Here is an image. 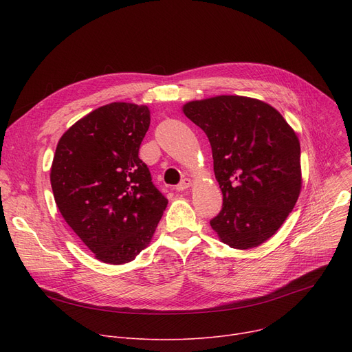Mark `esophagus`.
<instances>
[{
  "label": "esophagus",
  "mask_w": 352,
  "mask_h": 352,
  "mask_svg": "<svg viewBox=\"0 0 352 352\" xmlns=\"http://www.w3.org/2000/svg\"><path fill=\"white\" fill-rule=\"evenodd\" d=\"M190 186H191V179H190V178H184V179L178 184V186L175 187V190H177V191H184V190H187Z\"/></svg>",
  "instance_id": "1"
}]
</instances>
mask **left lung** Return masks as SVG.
<instances>
[{"label":"left lung","mask_w":352,"mask_h":352,"mask_svg":"<svg viewBox=\"0 0 352 352\" xmlns=\"http://www.w3.org/2000/svg\"><path fill=\"white\" fill-rule=\"evenodd\" d=\"M210 140L223 210L210 224L236 250L261 245L301 191V148L284 117L260 100L219 96L182 107Z\"/></svg>","instance_id":"1"}]
</instances>
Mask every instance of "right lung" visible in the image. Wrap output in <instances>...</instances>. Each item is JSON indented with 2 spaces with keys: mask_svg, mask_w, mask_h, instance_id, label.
I'll list each match as a JSON object with an SVG mask.
<instances>
[{
  "mask_svg": "<svg viewBox=\"0 0 352 352\" xmlns=\"http://www.w3.org/2000/svg\"><path fill=\"white\" fill-rule=\"evenodd\" d=\"M150 126L146 105L111 102L60 138L51 187L65 223L107 264H125L148 245L168 204L138 157Z\"/></svg>",
  "mask_w": 352,
  "mask_h": 352,
  "instance_id": "add662e5",
  "label": "right lung"
}]
</instances>
